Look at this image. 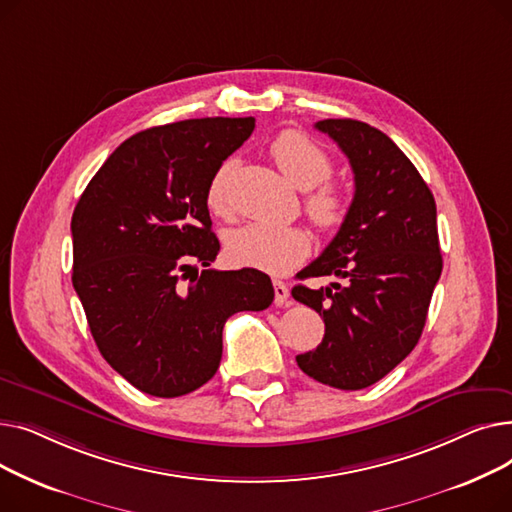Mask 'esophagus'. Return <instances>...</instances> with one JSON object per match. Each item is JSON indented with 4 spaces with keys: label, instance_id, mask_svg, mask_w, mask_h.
<instances>
[{
    "label": "esophagus",
    "instance_id": "obj_1",
    "mask_svg": "<svg viewBox=\"0 0 512 512\" xmlns=\"http://www.w3.org/2000/svg\"><path fill=\"white\" fill-rule=\"evenodd\" d=\"M288 299H290L288 286L284 282H280V280H274V303L278 307H284V305H288Z\"/></svg>",
    "mask_w": 512,
    "mask_h": 512
}]
</instances>
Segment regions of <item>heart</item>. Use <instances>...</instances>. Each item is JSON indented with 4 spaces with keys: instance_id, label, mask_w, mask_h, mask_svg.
<instances>
[{
    "instance_id": "1",
    "label": "heart",
    "mask_w": 512,
    "mask_h": 512,
    "mask_svg": "<svg viewBox=\"0 0 512 512\" xmlns=\"http://www.w3.org/2000/svg\"><path fill=\"white\" fill-rule=\"evenodd\" d=\"M270 155L282 176L301 191H309L305 211L324 232L340 228L348 215V197L326 178L332 174V157L297 130H284L270 145ZM232 164L213 174L205 201L211 213L230 215L228 180ZM311 253V236L299 226L249 224L226 236V257L238 267H253L265 274H286Z\"/></svg>"
}]
</instances>
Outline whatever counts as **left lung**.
Masks as SVG:
<instances>
[{"mask_svg": "<svg viewBox=\"0 0 512 512\" xmlns=\"http://www.w3.org/2000/svg\"><path fill=\"white\" fill-rule=\"evenodd\" d=\"M315 128L348 157L355 197L334 240L297 274L336 276L344 284L292 288L294 301L326 324L324 340L297 363L321 384L361 390L380 382L421 338L442 274L436 201L382 130L351 118L321 120Z\"/></svg>", "mask_w": 512, "mask_h": 512, "instance_id": "left-lung-1", "label": "left lung"}]
</instances>
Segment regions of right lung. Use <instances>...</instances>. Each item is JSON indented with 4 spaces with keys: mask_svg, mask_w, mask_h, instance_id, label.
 Returning a JSON list of instances; mask_svg holds the SVG:
<instances>
[{
    "mask_svg": "<svg viewBox=\"0 0 512 512\" xmlns=\"http://www.w3.org/2000/svg\"><path fill=\"white\" fill-rule=\"evenodd\" d=\"M255 118H195L126 139L72 213V284L103 359L145 394L174 398L207 384L222 330L274 301L253 267L209 270L220 253L207 186ZM193 262L206 270L184 285Z\"/></svg>",
    "mask_w": 512,
    "mask_h": 512,
    "instance_id": "add662e5",
    "label": "right lung"
}]
</instances>
